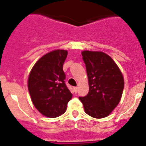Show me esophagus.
<instances>
[{"label":"esophagus","mask_w":146,"mask_h":146,"mask_svg":"<svg viewBox=\"0 0 146 146\" xmlns=\"http://www.w3.org/2000/svg\"><path fill=\"white\" fill-rule=\"evenodd\" d=\"M73 89H74V93H77V87H74L73 88Z\"/></svg>","instance_id":"34e87169"}]
</instances>
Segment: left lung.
I'll use <instances>...</instances> for the list:
<instances>
[{
  "label": "left lung",
  "mask_w": 146,
  "mask_h": 146,
  "mask_svg": "<svg viewBox=\"0 0 146 146\" xmlns=\"http://www.w3.org/2000/svg\"><path fill=\"white\" fill-rule=\"evenodd\" d=\"M86 64L89 92L79 97L85 112L95 118L107 117L120 102L124 80L121 70L110 56L102 52H82Z\"/></svg>",
  "instance_id": "1"
}]
</instances>
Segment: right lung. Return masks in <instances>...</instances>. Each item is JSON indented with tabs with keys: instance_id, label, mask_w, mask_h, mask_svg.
Wrapping results in <instances>:
<instances>
[{
	"instance_id": "add662e5",
	"label": "right lung",
	"mask_w": 146,
	"mask_h": 146,
	"mask_svg": "<svg viewBox=\"0 0 146 146\" xmlns=\"http://www.w3.org/2000/svg\"><path fill=\"white\" fill-rule=\"evenodd\" d=\"M68 52L52 50L43 55L30 72L28 87L32 102L40 113L49 118L64 114L72 94L65 83L63 65Z\"/></svg>"
}]
</instances>
